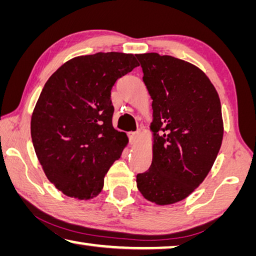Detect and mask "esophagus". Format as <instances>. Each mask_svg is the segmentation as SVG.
I'll return each mask as SVG.
<instances>
[{
	"label": "esophagus",
	"mask_w": 256,
	"mask_h": 256,
	"mask_svg": "<svg viewBox=\"0 0 256 256\" xmlns=\"http://www.w3.org/2000/svg\"><path fill=\"white\" fill-rule=\"evenodd\" d=\"M141 136V132L140 131H136V132H131L130 133V141H131L132 144H134L138 142V140H139V138Z\"/></svg>",
	"instance_id": "34e87169"
}]
</instances>
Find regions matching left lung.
I'll return each mask as SVG.
<instances>
[{"instance_id": "obj_1", "label": "left lung", "mask_w": 256, "mask_h": 256, "mask_svg": "<svg viewBox=\"0 0 256 256\" xmlns=\"http://www.w3.org/2000/svg\"><path fill=\"white\" fill-rule=\"evenodd\" d=\"M152 99V162L136 176L142 196L157 205L188 197L212 168L221 148L218 94L194 64L158 54H136Z\"/></svg>"}]
</instances>
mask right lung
Returning a JSON list of instances; mask_svg holds the SVG:
<instances>
[{
  "label": "right lung",
  "instance_id": "1",
  "mask_svg": "<svg viewBox=\"0 0 256 256\" xmlns=\"http://www.w3.org/2000/svg\"><path fill=\"white\" fill-rule=\"evenodd\" d=\"M136 56L98 52L58 68L44 85L32 115L33 146L48 179L70 197L90 200L128 144L112 128V88L132 72Z\"/></svg>",
  "mask_w": 256,
  "mask_h": 256
}]
</instances>
